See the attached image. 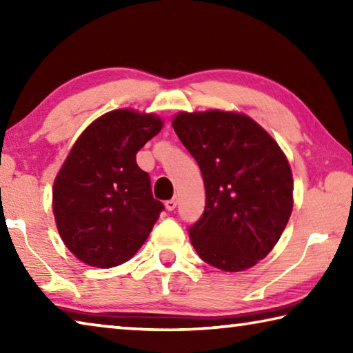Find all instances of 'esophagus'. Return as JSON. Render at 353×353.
I'll list each match as a JSON object with an SVG mask.
<instances>
[{
	"instance_id": "34e87169",
	"label": "esophagus",
	"mask_w": 353,
	"mask_h": 353,
	"mask_svg": "<svg viewBox=\"0 0 353 353\" xmlns=\"http://www.w3.org/2000/svg\"><path fill=\"white\" fill-rule=\"evenodd\" d=\"M165 205H166V208H168L170 212H172V210H174V208H176V205H177V199L172 198V199H170V201H166Z\"/></svg>"
}]
</instances>
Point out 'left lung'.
I'll use <instances>...</instances> for the list:
<instances>
[{
  "mask_svg": "<svg viewBox=\"0 0 353 353\" xmlns=\"http://www.w3.org/2000/svg\"><path fill=\"white\" fill-rule=\"evenodd\" d=\"M172 128L204 179V213L188 232L196 252L225 272L255 266L282 236L294 204L285 152L240 112H179Z\"/></svg>",
  "mask_w": 353,
  "mask_h": 353,
  "instance_id": "obj_1",
  "label": "left lung"
}]
</instances>
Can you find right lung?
Wrapping results in <instances>:
<instances>
[{"label": "right lung", "instance_id": "obj_1", "mask_svg": "<svg viewBox=\"0 0 353 353\" xmlns=\"http://www.w3.org/2000/svg\"><path fill=\"white\" fill-rule=\"evenodd\" d=\"M163 128L155 113L117 109L88 124L52 185V213L65 246L93 268L139 252L163 204L154 199L135 155Z\"/></svg>", "mask_w": 353, "mask_h": 353}]
</instances>
